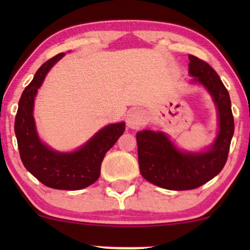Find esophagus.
<instances>
[{
  "label": "esophagus",
  "instance_id": "esophagus-1",
  "mask_svg": "<svg viewBox=\"0 0 250 250\" xmlns=\"http://www.w3.org/2000/svg\"><path fill=\"white\" fill-rule=\"evenodd\" d=\"M146 121H147V115L140 108L133 109V110L129 111V114L127 115V125L131 129L141 128L142 125H146Z\"/></svg>",
  "mask_w": 250,
  "mask_h": 250
}]
</instances>
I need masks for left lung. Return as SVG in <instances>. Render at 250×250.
I'll use <instances>...</instances> for the list:
<instances>
[{
    "mask_svg": "<svg viewBox=\"0 0 250 250\" xmlns=\"http://www.w3.org/2000/svg\"><path fill=\"white\" fill-rule=\"evenodd\" d=\"M189 74L205 85L219 111V134L206 153H183L163 133L143 130L136 134L140 171L146 180L169 190L199 188L216 176L228 159L234 117L228 90L207 62L189 55Z\"/></svg>",
    "mask_w": 250,
    "mask_h": 250,
    "instance_id": "obj_1",
    "label": "left lung"
}]
</instances>
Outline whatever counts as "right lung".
Masks as SVG:
<instances>
[{"label": "right lung", "mask_w": 250, "mask_h": 250, "mask_svg": "<svg viewBox=\"0 0 250 250\" xmlns=\"http://www.w3.org/2000/svg\"><path fill=\"white\" fill-rule=\"evenodd\" d=\"M64 53L44 62L33 81L25 87L15 117V134L22 163L40 182L61 190H79L93 185L101 174V163L107 151L125 131V122L109 125L74 153L51 150L40 141L33 116L34 99L43 80Z\"/></svg>", "instance_id": "right-lung-1"}]
</instances>
